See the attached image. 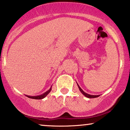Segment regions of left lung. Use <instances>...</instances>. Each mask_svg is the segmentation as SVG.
Masks as SVG:
<instances>
[{
  "label": "left lung",
  "mask_w": 130,
  "mask_h": 130,
  "mask_svg": "<svg viewBox=\"0 0 130 130\" xmlns=\"http://www.w3.org/2000/svg\"><path fill=\"white\" fill-rule=\"evenodd\" d=\"M77 86H78V88H79V91H80L81 92V93H82V94L84 95V96H85L86 98H98V97H99V96H100V95H91V94H87V93H86V92H84V91H83V90L81 89V87H79V85L78 84H77Z\"/></svg>",
  "instance_id": "obj_1"
}]
</instances>
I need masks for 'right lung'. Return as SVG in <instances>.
<instances>
[{"label": "right lung", "mask_w": 130, "mask_h": 130, "mask_svg": "<svg viewBox=\"0 0 130 130\" xmlns=\"http://www.w3.org/2000/svg\"><path fill=\"white\" fill-rule=\"evenodd\" d=\"M52 90V86L50 88V89L49 90H47V91H46V92L43 93L41 95H39V96H28V95H25L26 96H27L28 98H31V99H42L44 98L45 97H46L47 95L49 94V93L51 92Z\"/></svg>", "instance_id": "obj_1"}]
</instances>
